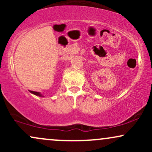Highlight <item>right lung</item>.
<instances>
[{
    "label": "right lung",
    "instance_id": "1",
    "mask_svg": "<svg viewBox=\"0 0 152 152\" xmlns=\"http://www.w3.org/2000/svg\"><path fill=\"white\" fill-rule=\"evenodd\" d=\"M30 92L31 93H32V94H35V95H36V96H41V97H43V96L41 95V94L39 93V92H36V91H30Z\"/></svg>",
    "mask_w": 152,
    "mask_h": 152
}]
</instances>
